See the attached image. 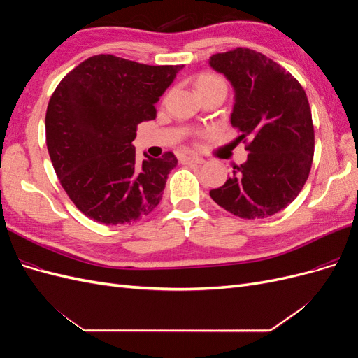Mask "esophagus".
<instances>
[{"label":"esophagus","mask_w":358,"mask_h":358,"mask_svg":"<svg viewBox=\"0 0 358 358\" xmlns=\"http://www.w3.org/2000/svg\"><path fill=\"white\" fill-rule=\"evenodd\" d=\"M182 162L183 164H203L204 159L201 157H183Z\"/></svg>","instance_id":"34e87169"}]
</instances>
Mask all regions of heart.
I'll return each instance as SVG.
<instances>
[{
	"instance_id": "1",
	"label": "heart",
	"mask_w": 358,
	"mask_h": 358,
	"mask_svg": "<svg viewBox=\"0 0 358 358\" xmlns=\"http://www.w3.org/2000/svg\"><path fill=\"white\" fill-rule=\"evenodd\" d=\"M196 88L197 92L201 91H209V90H221L227 94V82L220 74H215V73H201L199 74V78L196 80Z\"/></svg>"
}]
</instances>
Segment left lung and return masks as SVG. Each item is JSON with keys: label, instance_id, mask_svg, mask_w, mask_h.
I'll return each instance as SVG.
<instances>
[{"label": "left lung", "instance_id": "1", "mask_svg": "<svg viewBox=\"0 0 358 358\" xmlns=\"http://www.w3.org/2000/svg\"><path fill=\"white\" fill-rule=\"evenodd\" d=\"M209 64L233 85L231 125L249 152L210 197L239 218H267L285 209L309 176L315 134L306 92L289 71L252 49L215 53Z\"/></svg>", "mask_w": 358, "mask_h": 358}]
</instances>
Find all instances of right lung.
<instances>
[{
	"instance_id": "add662e5",
	"label": "right lung",
	"mask_w": 358,
	"mask_h": 358,
	"mask_svg": "<svg viewBox=\"0 0 358 358\" xmlns=\"http://www.w3.org/2000/svg\"><path fill=\"white\" fill-rule=\"evenodd\" d=\"M183 66H146L115 55L80 62L53 91L46 145L64 191L83 215L106 225L152 212L178 159L173 152L138 162L137 125L155 119V103Z\"/></svg>"
}]
</instances>
